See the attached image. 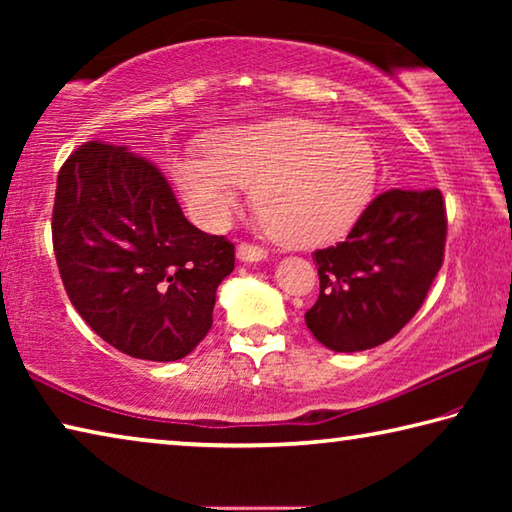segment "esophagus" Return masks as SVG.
Masks as SVG:
<instances>
[{
	"mask_svg": "<svg viewBox=\"0 0 512 512\" xmlns=\"http://www.w3.org/2000/svg\"><path fill=\"white\" fill-rule=\"evenodd\" d=\"M268 257V253L264 248L259 246H253V244H239L237 248V259L239 262H264V259Z\"/></svg>",
	"mask_w": 512,
	"mask_h": 512,
	"instance_id": "obj_1",
	"label": "esophagus"
}]
</instances>
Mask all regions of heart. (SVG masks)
Listing matches in <instances>:
<instances>
[{
  "instance_id": "obj_1",
  "label": "heart",
  "mask_w": 512,
  "mask_h": 512,
  "mask_svg": "<svg viewBox=\"0 0 512 512\" xmlns=\"http://www.w3.org/2000/svg\"><path fill=\"white\" fill-rule=\"evenodd\" d=\"M210 152L173 155L169 167L189 210L219 228L241 192L268 235L287 248H316L341 239L372 201L377 155L366 137L316 119H273L225 128Z\"/></svg>"
}]
</instances>
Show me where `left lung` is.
Masks as SVG:
<instances>
[{"instance_id":"left-lung-1","label":"left lung","mask_w":512,"mask_h":512,"mask_svg":"<svg viewBox=\"0 0 512 512\" xmlns=\"http://www.w3.org/2000/svg\"><path fill=\"white\" fill-rule=\"evenodd\" d=\"M447 214L440 189H388L350 235L316 250L320 293L309 332L334 352L377 348L422 307L443 266Z\"/></svg>"}]
</instances>
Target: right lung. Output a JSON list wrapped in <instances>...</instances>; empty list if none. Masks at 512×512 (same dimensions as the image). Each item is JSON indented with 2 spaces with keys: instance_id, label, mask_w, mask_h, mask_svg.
<instances>
[{
  "instance_id": "1",
  "label": "right lung",
  "mask_w": 512,
  "mask_h": 512,
  "mask_svg": "<svg viewBox=\"0 0 512 512\" xmlns=\"http://www.w3.org/2000/svg\"><path fill=\"white\" fill-rule=\"evenodd\" d=\"M51 237L74 309L146 361H178L205 339L235 268V244L189 223L155 164L106 142H85L60 167Z\"/></svg>"
}]
</instances>
